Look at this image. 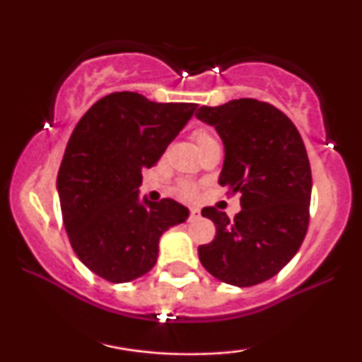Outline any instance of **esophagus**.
Returning a JSON list of instances; mask_svg holds the SVG:
<instances>
[{"label": "esophagus", "mask_w": 362, "mask_h": 362, "mask_svg": "<svg viewBox=\"0 0 362 362\" xmlns=\"http://www.w3.org/2000/svg\"><path fill=\"white\" fill-rule=\"evenodd\" d=\"M201 218V211L197 207H190V214H189V221H194V219Z\"/></svg>", "instance_id": "obj_1"}]
</instances>
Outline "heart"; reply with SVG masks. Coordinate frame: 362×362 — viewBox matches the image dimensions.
Listing matches in <instances>:
<instances>
[{
	"label": "heart",
	"mask_w": 362,
	"mask_h": 362,
	"mask_svg": "<svg viewBox=\"0 0 362 362\" xmlns=\"http://www.w3.org/2000/svg\"><path fill=\"white\" fill-rule=\"evenodd\" d=\"M192 138L195 141V144H197L199 151H204L206 148L216 146V144H218V141H216L214 136L211 134L207 129H197V131H194ZM177 192H178V195H182V197L189 199V197H194L195 189H194V187H190V185H180V187H178Z\"/></svg>",
	"instance_id": "1"
}]
</instances>
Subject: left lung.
Segmentation results:
<instances>
[{
  "mask_svg": "<svg viewBox=\"0 0 362 362\" xmlns=\"http://www.w3.org/2000/svg\"><path fill=\"white\" fill-rule=\"evenodd\" d=\"M195 117L213 126L224 144L219 185L242 194L235 219L216 207L202 209L216 224V236L199 247V260L226 284H260L296 255L308 230L311 168L305 143L288 115L255 98L204 105Z\"/></svg>",
  "mask_w": 362,
  "mask_h": 362,
  "instance_id": "8db88e82",
  "label": "left lung"
}]
</instances>
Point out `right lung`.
<instances>
[{"mask_svg": "<svg viewBox=\"0 0 362 362\" xmlns=\"http://www.w3.org/2000/svg\"><path fill=\"white\" fill-rule=\"evenodd\" d=\"M195 109L115 91L74 127L57 173L62 221L78 259L102 279L120 284L151 271L161 235L189 218L173 199L139 201V185Z\"/></svg>", "mask_w": 362, "mask_h": 362, "instance_id": "1", "label": "right lung"}]
</instances>
